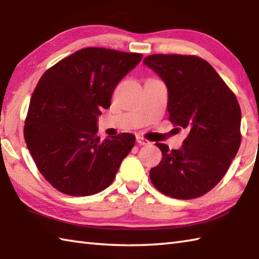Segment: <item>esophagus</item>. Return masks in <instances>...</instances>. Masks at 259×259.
<instances>
[{
  "label": "esophagus",
  "mask_w": 259,
  "mask_h": 259,
  "mask_svg": "<svg viewBox=\"0 0 259 259\" xmlns=\"http://www.w3.org/2000/svg\"><path fill=\"white\" fill-rule=\"evenodd\" d=\"M137 142H138L139 145H142V146L150 145V141L149 140H147L146 138H144V137H140V136L137 137Z\"/></svg>",
  "instance_id": "esophagus-1"
}]
</instances>
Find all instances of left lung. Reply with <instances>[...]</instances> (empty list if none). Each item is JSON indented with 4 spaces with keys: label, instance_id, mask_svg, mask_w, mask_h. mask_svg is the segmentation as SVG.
Masks as SVG:
<instances>
[{
    "label": "left lung",
    "instance_id": "8db88e82",
    "mask_svg": "<svg viewBox=\"0 0 259 259\" xmlns=\"http://www.w3.org/2000/svg\"><path fill=\"white\" fill-rule=\"evenodd\" d=\"M144 63L168 88L169 121L188 130L183 147L156 144L162 159L149 172L163 195L194 199L210 191L236 157L241 111L235 93L206 60L183 54H151Z\"/></svg>",
    "mask_w": 259,
    "mask_h": 259
}]
</instances>
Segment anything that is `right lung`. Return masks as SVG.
I'll return each instance as SVG.
<instances>
[{
    "instance_id": "obj_1",
    "label": "right lung",
    "mask_w": 259,
    "mask_h": 259,
    "mask_svg": "<svg viewBox=\"0 0 259 259\" xmlns=\"http://www.w3.org/2000/svg\"><path fill=\"white\" fill-rule=\"evenodd\" d=\"M142 59L106 48H85L48 69L32 93L24 140L49 184L69 196H90L112 184L136 138L100 140L97 120L112 92Z\"/></svg>"
}]
</instances>
